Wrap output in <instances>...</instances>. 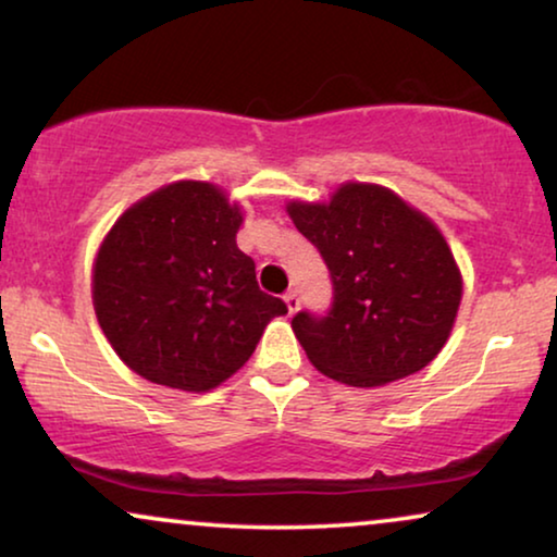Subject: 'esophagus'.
I'll return each mask as SVG.
<instances>
[{
    "label": "esophagus",
    "instance_id": "1",
    "mask_svg": "<svg viewBox=\"0 0 557 557\" xmlns=\"http://www.w3.org/2000/svg\"><path fill=\"white\" fill-rule=\"evenodd\" d=\"M285 305H287L289 315H295V312L300 310V297H297V293H287L285 295Z\"/></svg>",
    "mask_w": 557,
    "mask_h": 557
}]
</instances>
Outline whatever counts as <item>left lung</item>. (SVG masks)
Returning a JSON list of instances; mask_svg holds the SVG:
<instances>
[{"instance_id":"8db88e82","label":"left lung","mask_w":557,"mask_h":557,"mask_svg":"<svg viewBox=\"0 0 557 557\" xmlns=\"http://www.w3.org/2000/svg\"><path fill=\"white\" fill-rule=\"evenodd\" d=\"M287 214L333 280L325 318H293L310 363L356 388L432 363L461 302V272L432 219L386 186L360 182L341 184L327 201H289Z\"/></svg>"}]
</instances>
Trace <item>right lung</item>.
<instances>
[{"label":"right lung","instance_id":"obj_1","mask_svg":"<svg viewBox=\"0 0 557 557\" xmlns=\"http://www.w3.org/2000/svg\"><path fill=\"white\" fill-rule=\"evenodd\" d=\"M242 209L209 182H174L131 203L92 262V308L133 373L203 394L239 371L272 318L237 247Z\"/></svg>","mask_w":557,"mask_h":557}]
</instances>
